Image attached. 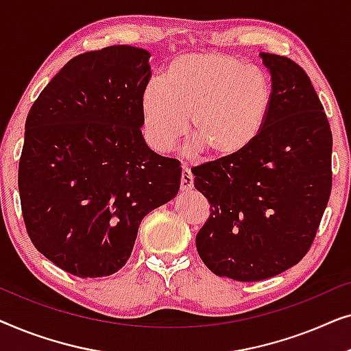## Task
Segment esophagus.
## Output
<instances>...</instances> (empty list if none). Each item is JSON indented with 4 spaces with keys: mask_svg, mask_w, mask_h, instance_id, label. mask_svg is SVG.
Masks as SVG:
<instances>
[{
    "mask_svg": "<svg viewBox=\"0 0 351 351\" xmlns=\"http://www.w3.org/2000/svg\"><path fill=\"white\" fill-rule=\"evenodd\" d=\"M193 189V176L189 167H182V179H180V190L182 191H190Z\"/></svg>",
    "mask_w": 351,
    "mask_h": 351,
    "instance_id": "esophagus-1",
    "label": "esophagus"
}]
</instances>
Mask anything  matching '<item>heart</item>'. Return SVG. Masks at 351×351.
<instances>
[{"mask_svg":"<svg viewBox=\"0 0 351 351\" xmlns=\"http://www.w3.org/2000/svg\"><path fill=\"white\" fill-rule=\"evenodd\" d=\"M267 75L227 54H185L167 65L162 81L143 89L141 112L148 142L167 152L189 129L191 150L223 161L247 150L271 107Z\"/></svg>","mask_w":351,"mask_h":351,"instance_id":"b5f03b06","label":"heart"}]
</instances>
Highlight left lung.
Segmentation results:
<instances>
[{"label": "left lung", "instance_id": "8db88e82", "mask_svg": "<svg viewBox=\"0 0 351 351\" xmlns=\"http://www.w3.org/2000/svg\"><path fill=\"white\" fill-rule=\"evenodd\" d=\"M258 56L273 95L262 134L238 156L191 169L210 203L196 249L210 271L237 281L267 280L299 263L332 185V132L310 78L287 57Z\"/></svg>", "mask_w": 351, "mask_h": 351}]
</instances>
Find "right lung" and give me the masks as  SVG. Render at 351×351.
<instances>
[{
  "label": "right lung",
  "mask_w": 351,
  "mask_h": 351,
  "mask_svg": "<svg viewBox=\"0 0 351 351\" xmlns=\"http://www.w3.org/2000/svg\"><path fill=\"white\" fill-rule=\"evenodd\" d=\"M150 52L110 46L71 59L25 121L19 193L32 243L80 278L117 273L138 225L177 195L182 167L142 136Z\"/></svg>",
  "instance_id": "1"
}]
</instances>
